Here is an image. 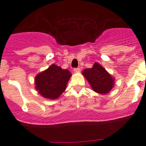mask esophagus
<instances>
[{
	"instance_id": "obj_1",
	"label": "esophagus",
	"mask_w": 146,
	"mask_h": 146,
	"mask_svg": "<svg viewBox=\"0 0 146 146\" xmlns=\"http://www.w3.org/2000/svg\"><path fill=\"white\" fill-rule=\"evenodd\" d=\"M73 70H74L75 73H78V72L80 71V68H75Z\"/></svg>"
}]
</instances>
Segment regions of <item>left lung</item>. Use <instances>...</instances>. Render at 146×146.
I'll return each mask as SVG.
<instances>
[{
    "instance_id": "left-lung-1",
    "label": "left lung",
    "mask_w": 146,
    "mask_h": 146,
    "mask_svg": "<svg viewBox=\"0 0 146 146\" xmlns=\"http://www.w3.org/2000/svg\"><path fill=\"white\" fill-rule=\"evenodd\" d=\"M95 92L99 94H107L114 87V78L104 68L95 62L91 68H86L82 72Z\"/></svg>"
}]
</instances>
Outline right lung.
<instances>
[{"label": "right lung", "mask_w": 146, "mask_h": 146, "mask_svg": "<svg viewBox=\"0 0 146 146\" xmlns=\"http://www.w3.org/2000/svg\"><path fill=\"white\" fill-rule=\"evenodd\" d=\"M71 73L67 69L52 64L35 77V87L38 92L47 99H57L66 88Z\"/></svg>", "instance_id": "1"}]
</instances>
